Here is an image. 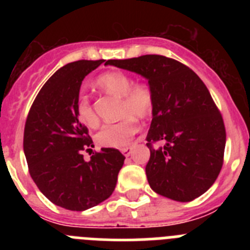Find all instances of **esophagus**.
I'll use <instances>...</instances> for the list:
<instances>
[{"mask_svg":"<svg viewBox=\"0 0 250 250\" xmlns=\"http://www.w3.org/2000/svg\"><path fill=\"white\" fill-rule=\"evenodd\" d=\"M131 151H132V147L131 146H129V147H125V149H123L121 150V152H123L124 155L126 156H130V154H131Z\"/></svg>","mask_w":250,"mask_h":250,"instance_id":"1","label":"esophagus"}]
</instances>
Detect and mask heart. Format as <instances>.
Wrapping results in <instances>:
<instances>
[{
	"label": "heart",
	"instance_id": "obj_1",
	"mask_svg": "<svg viewBox=\"0 0 250 250\" xmlns=\"http://www.w3.org/2000/svg\"><path fill=\"white\" fill-rule=\"evenodd\" d=\"M95 83L99 89L121 98L120 115L125 116L119 123L104 125L96 134V141L101 146L124 149L130 145L132 138L140 129L134 116L143 119L151 114L154 106L151 89L145 83H132L131 76L121 71L100 75ZM76 116L80 123L89 127L96 126L99 123L90 99L85 95L77 99Z\"/></svg>",
	"mask_w": 250,
	"mask_h": 250
}]
</instances>
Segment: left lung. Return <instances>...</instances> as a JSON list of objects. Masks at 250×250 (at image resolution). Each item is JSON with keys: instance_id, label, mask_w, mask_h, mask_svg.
Masks as SVG:
<instances>
[{"instance_id": "left-lung-1", "label": "left lung", "mask_w": 250, "mask_h": 250, "mask_svg": "<svg viewBox=\"0 0 250 250\" xmlns=\"http://www.w3.org/2000/svg\"><path fill=\"white\" fill-rule=\"evenodd\" d=\"M116 66L145 77L154 96L147 132V182L152 190L176 202H191L214 184L225 149L222 115L200 77L176 60L144 55L109 60ZM163 141L154 149L151 143Z\"/></svg>"}]
</instances>
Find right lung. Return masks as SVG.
I'll list each match as a JSON object with an SVG mask.
<instances>
[{"label": "right lung", "mask_w": 250, "mask_h": 250, "mask_svg": "<svg viewBox=\"0 0 250 250\" xmlns=\"http://www.w3.org/2000/svg\"><path fill=\"white\" fill-rule=\"evenodd\" d=\"M103 60H80L59 68L42 86L28 112L23 151L28 171L40 191L55 205L83 211L112 194L125 156L103 147L90 161L81 154L94 146L76 116V103L86 75Z\"/></svg>", "instance_id": "right-lung-1"}]
</instances>
